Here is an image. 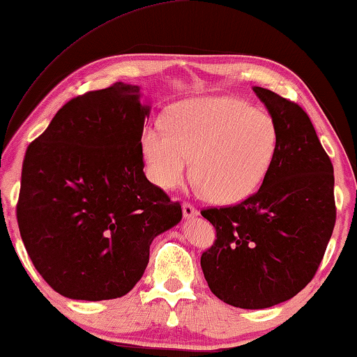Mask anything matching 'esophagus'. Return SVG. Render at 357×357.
I'll use <instances>...</instances> for the list:
<instances>
[{"label": "esophagus", "instance_id": "1", "mask_svg": "<svg viewBox=\"0 0 357 357\" xmlns=\"http://www.w3.org/2000/svg\"><path fill=\"white\" fill-rule=\"evenodd\" d=\"M182 211H183V218L185 219H192L195 216H198V209L195 208L193 204H190V203H183Z\"/></svg>", "mask_w": 357, "mask_h": 357}]
</instances>
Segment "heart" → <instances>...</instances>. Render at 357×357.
Returning a JSON list of instances; mask_svg holds the SVG:
<instances>
[{
  "mask_svg": "<svg viewBox=\"0 0 357 357\" xmlns=\"http://www.w3.org/2000/svg\"><path fill=\"white\" fill-rule=\"evenodd\" d=\"M141 148L158 187L183 183L193 158V177L216 203H238L266 178L278 151L275 120L232 97L190 100L170 112L167 128L146 125Z\"/></svg>",
  "mask_w": 357,
  "mask_h": 357,
  "instance_id": "1",
  "label": "heart"
}]
</instances>
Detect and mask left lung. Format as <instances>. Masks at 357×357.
Listing matches in <instances>:
<instances>
[{"mask_svg":"<svg viewBox=\"0 0 357 357\" xmlns=\"http://www.w3.org/2000/svg\"><path fill=\"white\" fill-rule=\"evenodd\" d=\"M253 91L276 123L275 162L252 197L203 209L216 241L203 252L202 270L226 304L266 309L294 297L319 270L336 221L335 177L302 107L263 87Z\"/></svg>","mask_w":357,"mask_h":357,"instance_id":"8db88e82","label":"left lung"}]
</instances>
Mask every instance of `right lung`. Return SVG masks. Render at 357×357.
Instances as JSON below:
<instances>
[{
  "label": "right lung",
  "mask_w": 357,
  "mask_h": 357,
  "mask_svg": "<svg viewBox=\"0 0 357 357\" xmlns=\"http://www.w3.org/2000/svg\"><path fill=\"white\" fill-rule=\"evenodd\" d=\"M149 110L138 86L115 82L66 102L29 144L17 224L33 266L58 294H128L151 242L182 219L180 203L143 172Z\"/></svg>",
  "instance_id": "obj_1"
}]
</instances>
